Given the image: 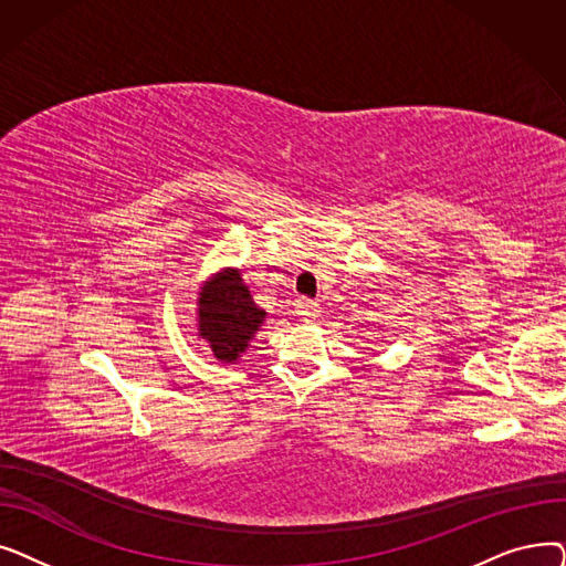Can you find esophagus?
<instances>
[{"instance_id": "esophagus-1", "label": "esophagus", "mask_w": 566, "mask_h": 566, "mask_svg": "<svg viewBox=\"0 0 566 566\" xmlns=\"http://www.w3.org/2000/svg\"><path fill=\"white\" fill-rule=\"evenodd\" d=\"M321 307L316 301H307V298H298L295 301V314L301 316V321H314L318 316Z\"/></svg>"}]
</instances>
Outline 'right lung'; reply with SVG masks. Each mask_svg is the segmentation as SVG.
I'll return each mask as SVG.
<instances>
[{
	"label": "right lung",
	"mask_w": 566,
	"mask_h": 566,
	"mask_svg": "<svg viewBox=\"0 0 566 566\" xmlns=\"http://www.w3.org/2000/svg\"><path fill=\"white\" fill-rule=\"evenodd\" d=\"M197 337L218 363L235 365L259 333L268 312L261 310L238 268H222L197 291Z\"/></svg>",
	"instance_id": "1"
}]
</instances>
